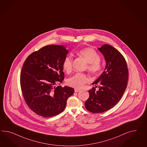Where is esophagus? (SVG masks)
<instances>
[{"label":"esophagus","mask_w":147,"mask_h":147,"mask_svg":"<svg viewBox=\"0 0 147 147\" xmlns=\"http://www.w3.org/2000/svg\"><path fill=\"white\" fill-rule=\"evenodd\" d=\"M80 90H79V89H77V88H75V92L77 93V92H79Z\"/></svg>","instance_id":"34e87169"}]
</instances>
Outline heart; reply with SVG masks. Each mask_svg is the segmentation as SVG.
<instances>
[{
  "label": "heart",
  "mask_w": 147,
  "mask_h": 147,
  "mask_svg": "<svg viewBox=\"0 0 147 147\" xmlns=\"http://www.w3.org/2000/svg\"><path fill=\"white\" fill-rule=\"evenodd\" d=\"M76 53L88 63L87 69L92 74L98 75L101 72L103 69V64L100 62V56L96 51L90 47H86L79 49ZM73 62L74 58L71 54H69L65 57L62 66L67 72L69 73L72 70ZM90 81V78L86 74L77 73L67 80V84L70 86L79 89L83 88Z\"/></svg>",
  "instance_id": "heart-1"
}]
</instances>
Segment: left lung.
Masks as SVG:
<instances>
[{
    "label": "left lung",
    "instance_id": "obj_1",
    "mask_svg": "<svg viewBox=\"0 0 147 147\" xmlns=\"http://www.w3.org/2000/svg\"><path fill=\"white\" fill-rule=\"evenodd\" d=\"M105 58V71L88 90L90 97L86 109L93 113H102L112 108L121 100L127 85L128 70L124 57L117 49L107 44L98 49ZM99 85L98 90L96 88Z\"/></svg>",
    "mask_w": 147,
    "mask_h": 147
}]
</instances>
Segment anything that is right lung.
<instances>
[{"instance_id": "obj_1", "label": "right lung", "mask_w": 147, "mask_h": 147, "mask_svg": "<svg viewBox=\"0 0 147 147\" xmlns=\"http://www.w3.org/2000/svg\"><path fill=\"white\" fill-rule=\"evenodd\" d=\"M68 53L63 46H45L26 58L20 74L23 96L32 111L44 117L62 113L74 89L60 85L63 62Z\"/></svg>"}]
</instances>
